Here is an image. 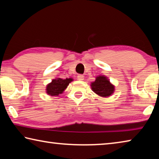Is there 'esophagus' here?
<instances>
[{
	"mask_svg": "<svg viewBox=\"0 0 159 159\" xmlns=\"http://www.w3.org/2000/svg\"><path fill=\"white\" fill-rule=\"evenodd\" d=\"M77 78H78V79H79V80H84V76H83V75H82V74H79V75H78Z\"/></svg>",
	"mask_w": 159,
	"mask_h": 159,
	"instance_id": "34e87169",
	"label": "esophagus"
}]
</instances>
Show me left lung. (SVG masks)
Masks as SVG:
<instances>
[{
	"mask_svg": "<svg viewBox=\"0 0 159 159\" xmlns=\"http://www.w3.org/2000/svg\"><path fill=\"white\" fill-rule=\"evenodd\" d=\"M90 86L94 93L102 98H109L115 91L114 85H113L104 75L97 76L95 81L91 82Z\"/></svg>",
	"mask_w": 159,
	"mask_h": 159,
	"instance_id": "8db88e82",
	"label": "left lung"
}]
</instances>
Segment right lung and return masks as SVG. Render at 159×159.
I'll use <instances>...</instances> for the list:
<instances>
[{"instance_id": "add662e5", "label": "right lung", "mask_w": 159, "mask_h": 159, "mask_svg": "<svg viewBox=\"0 0 159 159\" xmlns=\"http://www.w3.org/2000/svg\"><path fill=\"white\" fill-rule=\"evenodd\" d=\"M74 79L72 78H66V79H62L61 78L52 79V81L46 85L45 92L48 95L50 96H59L64 93L69 83L72 82Z\"/></svg>"}]
</instances>
